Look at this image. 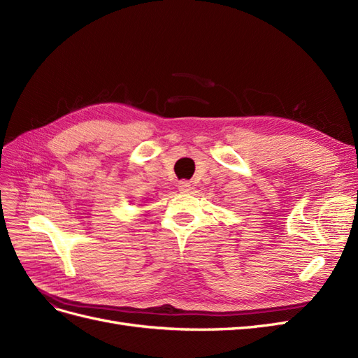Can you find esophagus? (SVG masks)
<instances>
[{"label":"esophagus","mask_w":358,"mask_h":358,"mask_svg":"<svg viewBox=\"0 0 358 358\" xmlns=\"http://www.w3.org/2000/svg\"><path fill=\"white\" fill-rule=\"evenodd\" d=\"M178 188H179L180 192H188V191L191 189V182H188V180H180V182L178 183Z\"/></svg>","instance_id":"esophagus-1"}]
</instances>
